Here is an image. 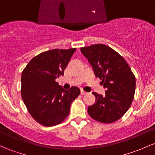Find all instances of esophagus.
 I'll return each mask as SVG.
<instances>
[{"mask_svg": "<svg viewBox=\"0 0 155 155\" xmlns=\"http://www.w3.org/2000/svg\"><path fill=\"white\" fill-rule=\"evenodd\" d=\"M87 92H85L84 91H83V90H81V95H85V94H87Z\"/></svg>", "mask_w": 155, "mask_h": 155, "instance_id": "34e87169", "label": "esophagus"}]
</instances>
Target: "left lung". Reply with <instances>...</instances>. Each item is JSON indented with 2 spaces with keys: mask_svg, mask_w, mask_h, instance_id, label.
Instances as JSON below:
<instances>
[{
  "mask_svg": "<svg viewBox=\"0 0 155 155\" xmlns=\"http://www.w3.org/2000/svg\"><path fill=\"white\" fill-rule=\"evenodd\" d=\"M96 77L106 88L105 95L93 92L96 102L88 107L90 116L101 123L116 121L127 113L134 98L135 78L120 54L103 44L81 48Z\"/></svg>",
  "mask_w": 155,
  "mask_h": 155,
  "instance_id": "obj_1",
  "label": "left lung"
}]
</instances>
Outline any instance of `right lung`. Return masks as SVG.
I'll return each instance as SVG.
<instances>
[{"instance_id": "right-lung-1", "label": "right lung", "mask_w": 155, "mask_h": 155, "mask_svg": "<svg viewBox=\"0 0 155 155\" xmlns=\"http://www.w3.org/2000/svg\"><path fill=\"white\" fill-rule=\"evenodd\" d=\"M75 51L53 49L41 53L22 73V98L28 113L40 124L51 127L63 121L68 116L72 101L80 94L77 87L66 91L56 81L64 75Z\"/></svg>"}]
</instances>
